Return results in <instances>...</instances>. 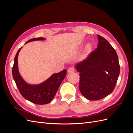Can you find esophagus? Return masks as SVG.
I'll return each instance as SVG.
<instances>
[{
  "mask_svg": "<svg viewBox=\"0 0 133 133\" xmlns=\"http://www.w3.org/2000/svg\"><path fill=\"white\" fill-rule=\"evenodd\" d=\"M74 71V68L73 67H69L68 69V72L69 73H71Z\"/></svg>",
  "mask_w": 133,
  "mask_h": 133,
  "instance_id": "esophagus-1",
  "label": "esophagus"
}]
</instances>
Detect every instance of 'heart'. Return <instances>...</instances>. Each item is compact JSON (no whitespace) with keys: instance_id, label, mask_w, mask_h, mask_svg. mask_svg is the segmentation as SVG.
Returning <instances> with one entry per match:
<instances>
[{"instance_id":"1","label":"heart","mask_w":133,"mask_h":133,"mask_svg":"<svg viewBox=\"0 0 133 133\" xmlns=\"http://www.w3.org/2000/svg\"><path fill=\"white\" fill-rule=\"evenodd\" d=\"M91 45L90 44H87V46H86V51H89L90 49H91Z\"/></svg>"}]
</instances>
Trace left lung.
Instances as JSON below:
<instances>
[{
  "label": "left lung",
  "instance_id": "8db88e82",
  "mask_svg": "<svg viewBox=\"0 0 133 133\" xmlns=\"http://www.w3.org/2000/svg\"><path fill=\"white\" fill-rule=\"evenodd\" d=\"M98 37V47L75 66L80 73V91L90 100H100L111 94L120 70L114 48L102 36Z\"/></svg>",
  "mask_w": 133,
  "mask_h": 133
}]
</instances>
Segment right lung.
Segmentation results:
<instances>
[{"mask_svg": "<svg viewBox=\"0 0 133 133\" xmlns=\"http://www.w3.org/2000/svg\"><path fill=\"white\" fill-rule=\"evenodd\" d=\"M44 39H45L43 38H34L28 41L26 43ZM21 48L18 50L15 55L12 69L13 78L20 93L25 99L34 104L43 105L50 103L57 93L60 84L65 78L66 74V69L52 75L46 81L39 85H29L22 79L18 71V56Z\"/></svg>", "mask_w": 133, "mask_h": 133, "instance_id": "obj_1", "label": "right lung"}]
</instances>
